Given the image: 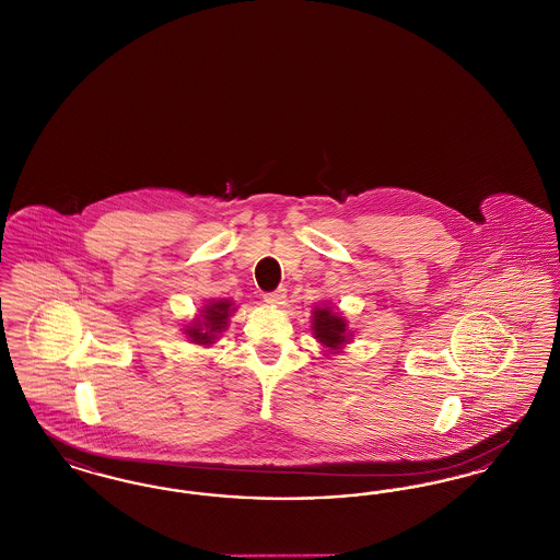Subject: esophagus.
I'll use <instances>...</instances> for the list:
<instances>
[{
	"mask_svg": "<svg viewBox=\"0 0 560 560\" xmlns=\"http://www.w3.org/2000/svg\"><path fill=\"white\" fill-rule=\"evenodd\" d=\"M285 295H288V290H285V288H279V290H275V292L265 293V302L272 304V306H279V304H283Z\"/></svg>",
	"mask_w": 560,
	"mask_h": 560,
	"instance_id": "1",
	"label": "esophagus"
}]
</instances>
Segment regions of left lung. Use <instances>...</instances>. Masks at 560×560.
<instances>
[{
	"label": "left lung",
	"instance_id": "left-lung-1",
	"mask_svg": "<svg viewBox=\"0 0 560 560\" xmlns=\"http://www.w3.org/2000/svg\"><path fill=\"white\" fill-rule=\"evenodd\" d=\"M313 315V329L319 342L329 348H340L347 342L350 334H347V323L342 317L334 315L329 308H317Z\"/></svg>",
	"mask_w": 560,
	"mask_h": 560
}]
</instances>
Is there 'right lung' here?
<instances>
[{
  "mask_svg": "<svg viewBox=\"0 0 560 560\" xmlns=\"http://www.w3.org/2000/svg\"><path fill=\"white\" fill-rule=\"evenodd\" d=\"M231 313V302L229 300H220L212 302L210 306H206L201 319L195 320L192 325H188L187 336L195 345H206L210 347L215 336L226 329V320Z\"/></svg>",
  "mask_w": 560,
  "mask_h": 560,
  "instance_id": "add662e5",
  "label": "right lung"
}]
</instances>
